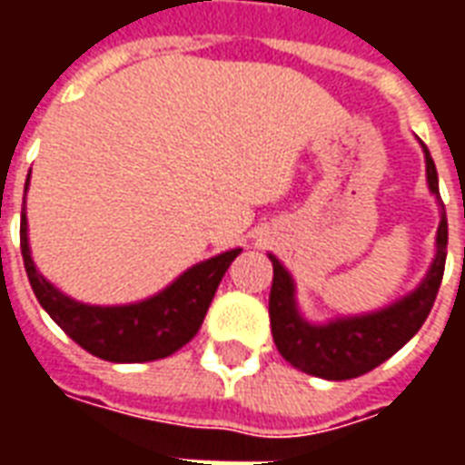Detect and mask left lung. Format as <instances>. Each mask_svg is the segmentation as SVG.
<instances>
[{
	"label": "left lung",
	"instance_id": "left-lung-1",
	"mask_svg": "<svg viewBox=\"0 0 465 465\" xmlns=\"http://www.w3.org/2000/svg\"><path fill=\"white\" fill-rule=\"evenodd\" d=\"M426 152V173L430 192L439 196V173L436 163ZM439 252L433 259L426 282L416 292L393 303L389 309L356 319H339L326 326L306 323L296 312L293 302V282L282 263L269 256L273 263V282L269 293V319H272L273 343L283 359L303 373L322 376L329 381L356 379L369 373L379 363L391 359L403 343L413 339L423 322L429 319L436 293H439L443 269H446V246H449V222L440 203Z\"/></svg>",
	"mask_w": 465,
	"mask_h": 465
}]
</instances>
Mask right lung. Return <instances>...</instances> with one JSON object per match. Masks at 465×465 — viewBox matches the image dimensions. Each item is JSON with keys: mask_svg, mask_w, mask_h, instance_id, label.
Instances as JSON below:
<instances>
[{"mask_svg": "<svg viewBox=\"0 0 465 465\" xmlns=\"http://www.w3.org/2000/svg\"><path fill=\"white\" fill-rule=\"evenodd\" d=\"M29 183V179H26ZM26 192V186H25ZM19 246L35 296L62 331L92 356L114 363H143L172 356L202 329L213 293L223 273L242 249L219 253L192 266L176 282L152 299L132 306H86L59 293L36 272L26 242V216L22 212Z\"/></svg>", "mask_w": 465, "mask_h": 465, "instance_id": "obj_1", "label": "right lung"}]
</instances>
